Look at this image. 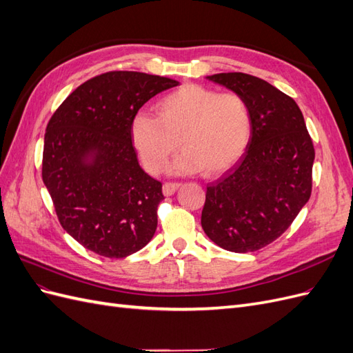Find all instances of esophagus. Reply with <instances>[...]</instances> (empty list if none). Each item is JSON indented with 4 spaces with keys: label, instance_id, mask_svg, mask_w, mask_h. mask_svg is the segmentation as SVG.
I'll list each match as a JSON object with an SVG mask.
<instances>
[{
    "label": "esophagus",
    "instance_id": "obj_1",
    "mask_svg": "<svg viewBox=\"0 0 353 353\" xmlns=\"http://www.w3.org/2000/svg\"><path fill=\"white\" fill-rule=\"evenodd\" d=\"M181 184L178 183H165L163 184V194L165 196H172L175 194V191L179 188Z\"/></svg>",
    "mask_w": 353,
    "mask_h": 353
}]
</instances>
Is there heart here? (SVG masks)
Listing matches in <instances>:
<instances>
[{"label":"heart","instance_id":"b5f03b06","mask_svg":"<svg viewBox=\"0 0 353 353\" xmlns=\"http://www.w3.org/2000/svg\"><path fill=\"white\" fill-rule=\"evenodd\" d=\"M159 117L138 113L131 126L132 141L148 172L159 174L179 143L184 153L170 168L174 174L203 169L215 176L236 165L248 150L253 121L248 103L236 92L188 83L157 103Z\"/></svg>","mask_w":353,"mask_h":353}]
</instances>
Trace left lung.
Listing matches in <instances>:
<instances>
[{"label": "left lung", "instance_id": "obj_1", "mask_svg": "<svg viewBox=\"0 0 353 353\" xmlns=\"http://www.w3.org/2000/svg\"><path fill=\"white\" fill-rule=\"evenodd\" d=\"M206 79L241 95L253 131L239 165L208 187L201 228L225 250H259L292 225L311 197L314 144L296 101L270 82L241 72Z\"/></svg>", "mask_w": 353, "mask_h": 353}]
</instances>
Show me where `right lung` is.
I'll return each mask as SVG.
<instances>
[{
	"label": "right lung",
	"instance_id": "obj_1",
	"mask_svg": "<svg viewBox=\"0 0 353 353\" xmlns=\"http://www.w3.org/2000/svg\"><path fill=\"white\" fill-rule=\"evenodd\" d=\"M178 83L108 72L79 85L50 119L42 181L61 227L85 249L117 259L153 239L162 183L138 163L131 126L144 103Z\"/></svg>",
	"mask_w": 353,
	"mask_h": 353
}]
</instances>
